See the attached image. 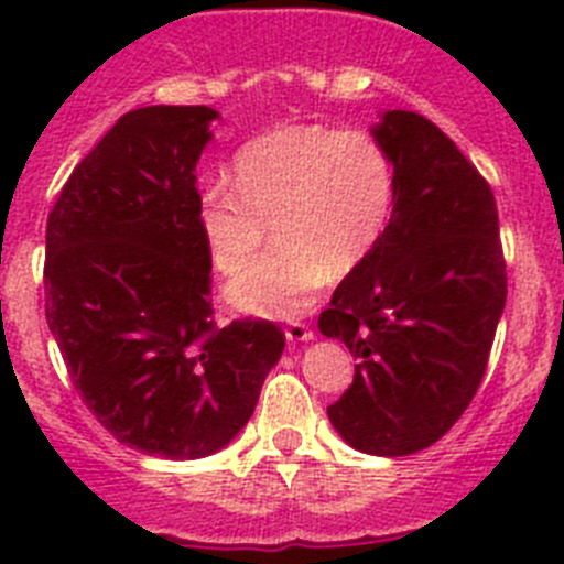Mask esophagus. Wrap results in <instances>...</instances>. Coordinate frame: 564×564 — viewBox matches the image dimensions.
I'll list each match as a JSON object with an SVG mask.
<instances>
[{
  "instance_id": "obj_1",
  "label": "esophagus",
  "mask_w": 564,
  "mask_h": 564,
  "mask_svg": "<svg viewBox=\"0 0 564 564\" xmlns=\"http://www.w3.org/2000/svg\"><path fill=\"white\" fill-rule=\"evenodd\" d=\"M285 338L291 344H302V341H311L313 338V330L307 325H302V322H291V325L285 327Z\"/></svg>"
}]
</instances>
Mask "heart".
<instances>
[{
  "label": "heart",
  "instance_id": "b5f03b06",
  "mask_svg": "<svg viewBox=\"0 0 564 564\" xmlns=\"http://www.w3.org/2000/svg\"><path fill=\"white\" fill-rule=\"evenodd\" d=\"M234 188L208 186L197 228L220 273H237L274 226L278 248L226 288L237 311L293 318L330 276H347L381 246L395 212V166L376 134L288 123L234 154Z\"/></svg>",
  "mask_w": 564,
  "mask_h": 564
}]
</instances>
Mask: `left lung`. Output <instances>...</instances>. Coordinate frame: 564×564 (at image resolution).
I'll return each instance as SVG.
<instances>
[{"mask_svg":"<svg viewBox=\"0 0 564 564\" xmlns=\"http://www.w3.org/2000/svg\"><path fill=\"white\" fill-rule=\"evenodd\" d=\"M372 134L395 166V212L318 330L358 361L327 406L333 430L358 452L403 457L441 441L475 398L506 307V259L495 194L455 141L406 109H387Z\"/></svg>","mask_w":564,"mask_h":564,"instance_id":"8db88e82","label":"left lung"}]
</instances>
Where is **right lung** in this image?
<instances>
[{
  "label": "right lung",
  "mask_w": 564,
  "mask_h": 564,
  "mask_svg": "<svg viewBox=\"0 0 564 564\" xmlns=\"http://www.w3.org/2000/svg\"><path fill=\"white\" fill-rule=\"evenodd\" d=\"M212 107L118 118L47 217V325L87 410L143 455L197 460L239 435L285 333L265 318L217 330L197 228V161Z\"/></svg>",
  "instance_id": "add662e5"
}]
</instances>
